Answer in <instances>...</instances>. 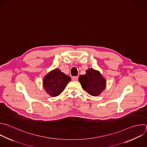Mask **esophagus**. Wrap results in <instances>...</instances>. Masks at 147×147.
Here are the masks:
<instances>
[{
	"instance_id": "esophagus-1",
	"label": "esophagus",
	"mask_w": 147,
	"mask_h": 147,
	"mask_svg": "<svg viewBox=\"0 0 147 147\" xmlns=\"http://www.w3.org/2000/svg\"><path fill=\"white\" fill-rule=\"evenodd\" d=\"M72 80L74 81H77L78 79V76H73L72 78Z\"/></svg>"
}]
</instances>
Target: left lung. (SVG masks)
Instances as JSON below:
<instances>
[{"mask_svg":"<svg viewBox=\"0 0 147 147\" xmlns=\"http://www.w3.org/2000/svg\"><path fill=\"white\" fill-rule=\"evenodd\" d=\"M79 81L82 88L93 96H97L105 89L106 82L100 72L90 68L86 75L79 76Z\"/></svg>","mask_w":147,"mask_h":147,"instance_id":"left-lung-1","label":"left lung"}]
</instances>
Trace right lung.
<instances>
[{
  "label": "right lung",
  "instance_id": "right-lung-1",
  "mask_svg": "<svg viewBox=\"0 0 147 147\" xmlns=\"http://www.w3.org/2000/svg\"><path fill=\"white\" fill-rule=\"evenodd\" d=\"M70 81L71 78L69 76L61 72L60 69H55L45 77L43 87L49 95L56 97L60 94Z\"/></svg>",
  "mask_w": 147,
  "mask_h": 147
}]
</instances>
